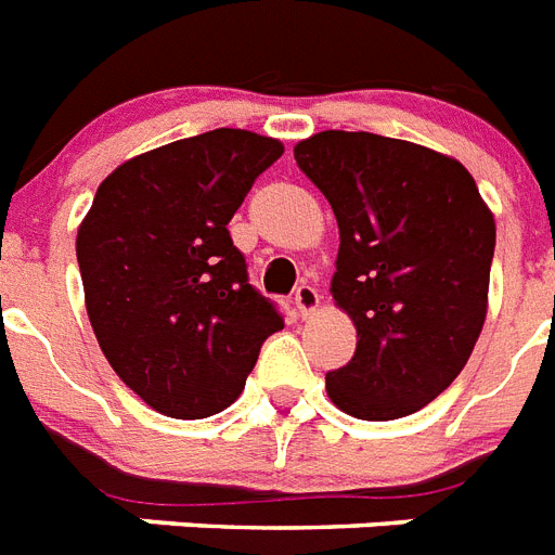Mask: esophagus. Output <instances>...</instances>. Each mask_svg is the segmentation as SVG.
Masks as SVG:
<instances>
[{
  "label": "esophagus",
  "instance_id": "obj_1",
  "mask_svg": "<svg viewBox=\"0 0 555 555\" xmlns=\"http://www.w3.org/2000/svg\"><path fill=\"white\" fill-rule=\"evenodd\" d=\"M318 304H321V295H318V289L314 286H309V283H300L298 289H295V306H298V312L304 314H312L314 309H318Z\"/></svg>",
  "mask_w": 555,
  "mask_h": 555
}]
</instances>
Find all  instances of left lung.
<instances>
[{
    "instance_id": "1",
    "label": "left lung",
    "mask_w": 555,
    "mask_h": 555,
    "mask_svg": "<svg viewBox=\"0 0 555 555\" xmlns=\"http://www.w3.org/2000/svg\"><path fill=\"white\" fill-rule=\"evenodd\" d=\"M295 159L338 220L332 298L358 330L326 392L354 418L410 415L459 378L481 335L493 215L459 159L406 140L321 131Z\"/></svg>"
}]
</instances>
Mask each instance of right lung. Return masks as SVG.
<instances>
[{
	"label": "right lung",
	"instance_id": "1",
	"mask_svg": "<svg viewBox=\"0 0 555 555\" xmlns=\"http://www.w3.org/2000/svg\"><path fill=\"white\" fill-rule=\"evenodd\" d=\"M283 145L241 128L159 145L102 180L79 225L86 309L119 378L152 410L206 418L246 387L278 304L249 283L229 220Z\"/></svg>",
	"mask_w": 555,
	"mask_h": 555
}]
</instances>
